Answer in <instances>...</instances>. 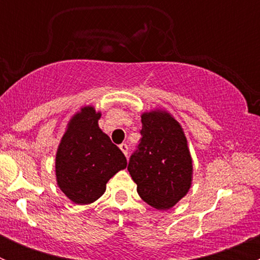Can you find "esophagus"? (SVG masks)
Returning a JSON list of instances; mask_svg holds the SVG:
<instances>
[{
  "label": "esophagus",
  "instance_id": "34e87169",
  "mask_svg": "<svg viewBox=\"0 0 260 260\" xmlns=\"http://www.w3.org/2000/svg\"><path fill=\"white\" fill-rule=\"evenodd\" d=\"M119 148H120V151H122L123 153H124L125 156H127V154H128V146L125 145V143H122V145L119 146Z\"/></svg>",
  "mask_w": 260,
  "mask_h": 260
}]
</instances>
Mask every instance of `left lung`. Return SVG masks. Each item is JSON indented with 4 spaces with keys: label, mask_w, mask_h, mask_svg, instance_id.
<instances>
[{
    "label": "left lung",
    "mask_w": 260,
    "mask_h": 260,
    "mask_svg": "<svg viewBox=\"0 0 260 260\" xmlns=\"http://www.w3.org/2000/svg\"><path fill=\"white\" fill-rule=\"evenodd\" d=\"M141 118L142 138L127 169L141 199L157 210H167L190 190L192 158L185 133L171 114L158 109Z\"/></svg>",
    "instance_id": "1"
}]
</instances>
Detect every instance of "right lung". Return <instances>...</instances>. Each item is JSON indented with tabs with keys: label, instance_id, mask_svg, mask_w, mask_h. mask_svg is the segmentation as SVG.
Here are the masks:
<instances>
[{
	"label": "right lung",
	"instance_id": "obj_1",
	"mask_svg": "<svg viewBox=\"0 0 260 260\" xmlns=\"http://www.w3.org/2000/svg\"><path fill=\"white\" fill-rule=\"evenodd\" d=\"M101 113L93 107L81 108L70 119L57 147L56 182L75 204L86 205L104 193L111 177L127 167L123 152L99 128Z\"/></svg>",
	"mask_w": 260,
	"mask_h": 260
}]
</instances>
